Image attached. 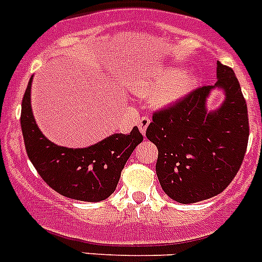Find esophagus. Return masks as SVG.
Listing matches in <instances>:
<instances>
[{"mask_svg":"<svg viewBox=\"0 0 262 262\" xmlns=\"http://www.w3.org/2000/svg\"><path fill=\"white\" fill-rule=\"evenodd\" d=\"M149 123H151V119H149L148 117H142V118H139V119H138V127H139V129H140V133H142L143 135H145V131H147Z\"/></svg>","mask_w":262,"mask_h":262,"instance_id":"1","label":"esophagus"}]
</instances>
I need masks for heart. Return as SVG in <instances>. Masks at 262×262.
Listing matches in <instances>:
<instances>
[{"label":"heart","mask_w":262,"mask_h":262,"mask_svg":"<svg viewBox=\"0 0 262 262\" xmlns=\"http://www.w3.org/2000/svg\"><path fill=\"white\" fill-rule=\"evenodd\" d=\"M194 84V78L189 75H176V72H161L152 77L143 78L136 82V90L139 93H151L154 88V101L157 105L165 106L176 102L189 92Z\"/></svg>","instance_id":"obj_1"}]
</instances>
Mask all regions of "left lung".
Listing matches in <instances>:
<instances>
[{
  "label": "left lung",
  "mask_w": 262,
  "mask_h": 262,
  "mask_svg": "<svg viewBox=\"0 0 262 262\" xmlns=\"http://www.w3.org/2000/svg\"><path fill=\"white\" fill-rule=\"evenodd\" d=\"M217 81L203 85L152 115L147 138L159 149L156 174L165 194L184 205L221 194L244 160L249 138L248 108L230 67L216 62ZM222 87L226 99L207 113L205 98Z\"/></svg>",
  "instance_id": "1"
}]
</instances>
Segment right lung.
Returning <instances> with one entry per match:
<instances>
[{"label":"right lung","instance_id":"right-lung-1","mask_svg":"<svg viewBox=\"0 0 262 262\" xmlns=\"http://www.w3.org/2000/svg\"><path fill=\"white\" fill-rule=\"evenodd\" d=\"M27 85L22 99L20 127L27 156L46 184L71 200L101 202L117 189L124 164L143 135L138 127L129 133L114 134L88 148H66L50 142L38 128L32 115Z\"/></svg>","mask_w":262,"mask_h":262}]
</instances>
